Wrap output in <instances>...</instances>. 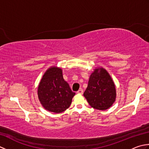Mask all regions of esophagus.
<instances>
[{"instance_id": "1", "label": "esophagus", "mask_w": 149, "mask_h": 149, "mask_svg": "<svg viewBox=\"0 0 149 149\" xmlns=\"http://www.w3.org/2000/svg\"><path fill=\"white\" fill-rule=\"evenodd\" d=\"M77 93H79V94H83V90H82V89L79 90L77 91Z\"/></svg>"}]
</instances>
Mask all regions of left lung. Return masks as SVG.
Listing matches in <instances>:
<instances>
[{"label":"left lung","mask_w":149,"mask_h":149,"mask_svg":"<svg viewBox=\"0 0 149 149\" xmlns=\"http://www.w3.org/2000/svg\"><path fill=\"white\" fill-rule=\"evenodd\" d=\"M115 83L109 73L103 68H96L90 75L84 96L94 109L106 110L116 99Z\"/></svg>","instance_id":"obj_1"}]
</instances>
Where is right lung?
Segmentation results:
<instances>
[{
	"label": "right lung",
	"instance_id": "obj_1",
	"mask_svg": "<svg viewBox=\"0 0 149 149\" xmlns=\"http://www.w3.org/2000/svg\"><path fill=\"white\" fill-rule=\"evenodd\" d=\"M75 95L63 79L62 69L56 66L45 72L38 88L40 103L46 110L55 113L68 109Z\"/></svg>",
	"mask_w": 149,
	"mask_h": 149
}]
</instances>
